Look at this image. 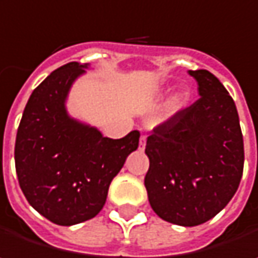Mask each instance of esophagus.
<instances>
[{
    "label": "esophagus",
    "mask_w": 258,
    "mask_h": 258,
    "mask_svg": "<svg viewBox=\"0 0 258 258\" xmlns=\"http://www.w3.org/2000/svg\"><path fill=\"white\" fill-rule=\"evenodd\" d=\"M145 145H146V136H142V137H140V149H142V151L145 149Z\"/></svg>",
    "instance_id": "esophagus-1"
}]
</instances>
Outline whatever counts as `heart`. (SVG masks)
Listing matches in <instances>:
<instances>
[{
    "mask_svg": "<svg viewBox=\"0 0 258 258\" xmlns=\"http://www.w3.org/2000/svg\"><path fill=\"white\" fill-rule=\"evenodd\" d=\"M189 98H191L189 89L182 88L180 91H178V92L169 100V103H167V106H166V116H172V115H175V113H178L179 110H182V109L188 104Z\"/></svg>",
    "mask_w": 258,
    "mask_h": 258,
    "instance_id": "obj_1",
    "label": "heart"
}]
</instances>
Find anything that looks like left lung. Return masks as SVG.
<instances>
[{
	"label": "left lung",
	"mask_w": 258,
	"mask_h": 258,
	"mask_svg": "<svg viewBox=\"0 0 258 258\" xmlns=\"http://www.w3.org/2000/svg\"><path fill=\"white\" fill-rule=\"evenodd\" d=\"M200 98L154 128L145 176L154 212L194 227L214 218L234 196L243 172V137L236 104L208 70H189Z\"/></svg>",
	"instance_id": "obj_1"
}]
</instances>
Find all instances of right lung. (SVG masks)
Masks as SVG:
<instances>
[{"label":"right lung","mask_w":258,"mask_h":258,"mask_svg":"<svg viewBox=\"0 0 258 258\" xmlns=\"http://www.w3.org/2000/svg\"><path fill=\"white\" fill-rule=\"evenodd\" d=\"M89 64L69 62L31 94L18 128L15 164L28 203L58 226L94 218L112 179L139 146L137 130L109 139L67 112L69 92Z\"/></svg>","instance_id":"obj_1"}]
</instances>
